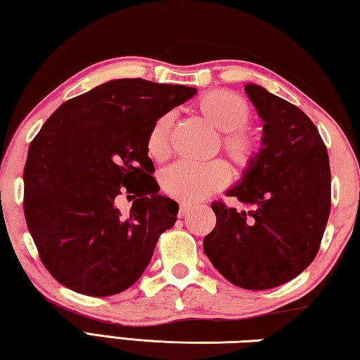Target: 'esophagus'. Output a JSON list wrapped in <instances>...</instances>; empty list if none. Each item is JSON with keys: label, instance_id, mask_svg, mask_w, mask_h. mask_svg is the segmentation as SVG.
I'll return each mask as SVG.
<instances>
[{"label": "esophagus", "instance_id": "1", "mask_svg": "<svg viewBox=\"0 0 360 360\" xmlns=\"http://www.w3.org/2000/svg\"><path fill=\"white\" fill-rule=\"evenodd\" d=\"M193 208H195V206L191 205V203H181V205H179L178 216H179V217H184V216H187L188 212H191Z\"/></svg>", "mask_w": 360, "mask_h": 360}]
</instances>
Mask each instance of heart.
I'll return each instance as SVG.
<instances>
[{
	"label": "heart",
	"instance_id": "b5f03b06",
	"mask_svg": "<svg viewBox=\"0 0 360 360\" xmlns=\"http://www.w3.org/2000/svg\"><path fill=\"white\" fill-rule=\"evenodd\" d=\"M197 111L214 129L222 133V148L240 168H251L260 155L262 141L257 133L245 125L251 117V106L238 94L216 89L200 96L195 103ZM172 114H162L154 120L146 136V150L157 162L169 155ZM231 172L222 160L208 163L179 162L169 167L162 176V187L169 197L182 202H198L221 191L230 182Z\"/></svg>",
	"mask_w": 360,
	"mask_h": 360
}]
</instances>
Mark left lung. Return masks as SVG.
<instances>
[{"label":"left lung","instance_id":"8db88e82","mask_svg":"<svg viewBox=\"0 0 360 360\" xmlns=\"http://www.w3.org/2000/svg\"><path fill=\"white\" fill-rule=\"evenodd\" d=\"M245 90L264 120L262 150L227 195L251 210L212 202L216 227L203 251L231 284L265 290L300 275L318 254L330 214V165L300 108L260 85Z\"/></svg>","mask_w":360,"mask_h":360}]
</instances>
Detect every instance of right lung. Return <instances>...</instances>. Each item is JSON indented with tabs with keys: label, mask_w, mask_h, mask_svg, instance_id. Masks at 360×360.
<instances>
[{
	"label": "right lung",
	"mask_w": 360,
	"mask_h": 360,
	"mask_svg": "<svg viewBox=\"0 0 360 360\" xmlns=\"http://www.w3.org/2000/svg\"><path fill=\"white\" fill-rule=\"evenodd\" d=\"M197 94L114 79L65 101L30 144L23 211L41 262L60 284L108 297L135 284L179 206L158 195L146 150L150 125ZM119 194L135 198L122 217Z\"/></svg>",
	"instance_id": "add662e5"
}]
</instances>
